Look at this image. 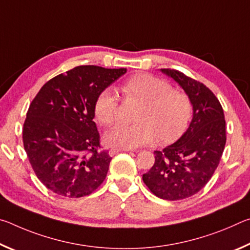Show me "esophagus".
<instances>
[{"label": "esophagus", "mask_w": 250, "mask_h": 250, "mask_svg": "<svg viewBox=\"0 0 250 250\" xmlns=\"http://www.w3.org/2000/svg\"><path fill=\"white\" fill-rule=\"evenodd\" d=\"M122 151H129V150H125V149H110L109 150V154L113 156L117 153H119V152H122Z\"/></svg>", "instance_id": "1"}]
</instances>
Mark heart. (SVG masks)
I'll list each match as a JSON object with an SVG mask.
<instances>
[{
    "label": "heart",
    "instance_id": "b5f03b06",
    "mask_svg": "<svg viewBox=\"0 0 250 250\" xmlns=\"http://www.w3.org/2000/svg\"><path fill=\"white\" fill-rule=\"evenodd\" d=\"M126 99L142 103L135 115V125H118L104 135L108 146L117 149H137L151 145L171 143L184 133L193 115V104L184 91L173 89L166 79L151 74L131 76L121 84ZM119 100L110 88L101 90L94 112L101 125H110L119 118Z\"/></svg>",
    "mask_w": 250,
    "mask_h": 250
}]
</instances>
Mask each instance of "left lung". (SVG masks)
<instances>
[{
	"label": "left lung",
	"mask_w": 250,
	"mask_h": 250,
	"mask_svg": "<svg viewBox=\"0 0 250 250\" xmlns=\"http://www.w3.org/2000/svg\"><path fill=\"white\" fill-rule=\"evenodd\" d=\"M183 88L193 104V118L184 134L162 151L142 179L160 198L177 201L194 195L213 176L226 143L222 104L204 83L179 70L161 69Z\"/></svg>",
	"instance_id": "8db88e82"
}]
</instances>
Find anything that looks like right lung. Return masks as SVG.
<instances>
[{
    "instance_id": "1",
    "label": "right lung",
    "mask_w": 250,
    "mask_h": 250,
    "mask_svg": "<svg viewBox=\"0 0 250 250\" xmlns=\"http://www.w3.org/2000/svg\"><path fill=\"white\" fill-rule=\"evenodd\" d=\"M126 73L78 66L48 80L33 99L23 126V143L36 176L66 197L89 195L104 181L111 156L99 151L94 121L97 96Z\"/></svg>"
}]
</instances>
